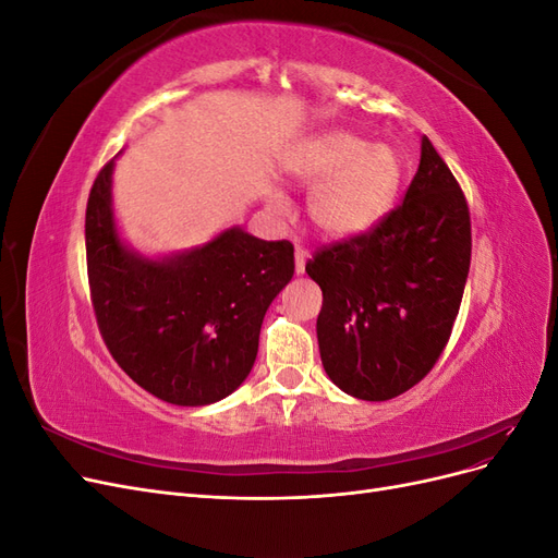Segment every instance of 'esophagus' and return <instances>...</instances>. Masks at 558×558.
<instances>
[{"mask_svg":"<svg viewBox=\"0 0 558 558\" xmlns=\"http://www.w3.org/2000/svg\"><path fill=\"white\" fill-rule=\"evenodd\" d=\"M305 265H307V251L302 246H295V272L305 275Z\"/></svg>","mask_w":558,"mask_h":558,"instance_id":"esophagus-1","label":"esophagus"}]
</instances>
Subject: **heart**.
<instances>
[{
    "label": "heart",
    "mask_w": 558,
    "mask_h": 558,
    "mask_svg": "<svg viewBox=\"0 0 558 558\" xmlns=\"http://www.w3.org/2000/svg\"><path fill=\"white\" fill-rule=\"evenodd\" d=\"M283 174L300 189H312L307 214L328 240H353L373 230L393 207L402 167L391 146L365 144L347 130H326L300 142L283 160ZM275 211L286 202L267 191Z\"/></svg>",
    "instance_id": "obj_1"
}]
</instances>
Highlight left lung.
<instances>
[{
	"label": "left lung",
	"mask_w": 558,
	"mask_h": 558,
	"mask_svg": "<svg viewBox=\"0 0 558 558\" xmlns=\"http://www.w3.org/2000/svg\"><path fill=\"white\" fill-rule=\"evenodd\" d=\"M470 211L428 137L402 205L361 238L307 263L324 291L320 363L359 400H391L424 379L449 340L470 269Z\"/></svg>",
	"instance_id": "obj_1"
}]
</instances>
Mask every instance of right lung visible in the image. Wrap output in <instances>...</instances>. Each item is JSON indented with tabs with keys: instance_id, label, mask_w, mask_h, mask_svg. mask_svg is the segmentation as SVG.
<instances>
[{
	"instance_id": "1",
	"label": "right lung",
	"mask_w": 558,
	"mask_h": 558,
	"mask_svg": "<svg viewBox=\"0 0 558 558\" xmlns=\"http://www.w3.org/2000/svg\"><path fill=\"white\" fill-rule=\"evenodd\" d=\"M113 160L86 209L99 332L132 381L181 408L228 398L248 377L267 307L293 277V244L232 226L202 246L144 256L118 232Z\"/></svg>"
}]
</instances>
